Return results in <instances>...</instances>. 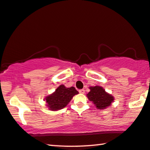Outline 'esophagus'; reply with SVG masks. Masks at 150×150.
<instances>
[{
	"label": "esophagus",
	"instance_id": "34e87169",
	"mask_svg": "<svg viewBox=\"0 0 150 150\" xmlns=\"http://www.w3.org/2000/svg\"><path fill=\"white\" fill-rule=\"evenodd\" d=\"M79 92L80 93L83 94L84 93H85V90H84V89H79Z\"/></svg>",
	"mask_w": 150,
	"mask_h": 150
}]
</instances>
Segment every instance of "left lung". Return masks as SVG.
<instances>
[{"mask_svg":"<svg viewBox=\"0 0 150 150\" xmlns=\"http://www.w3.org/2000/svg\"><path fill=\"white\" fill-rule=\"evenodd\" d=\"M90 91L87 94L88 99L95 104L99 109H105L110 106L114 100L111 95L105 92V89L100 86L90 87Z\"/></svg>","mask_w":150,"mask_h":150,"instance_id":"1","label":"left lung"}]
</instances>
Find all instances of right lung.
Wrapping results in <instances>:
<instances>
[{
  "mask_svg": "<svg viewBox=\"0 0 150 150\" xmlns=\"http://www.w3.org/2000/svg\"><path fill=\"white\" fill-rule=\"evenodd\" d=\"M79 93L75 87H66L61 85L53 93L49 95L45 98L47 107L51 111H57L65 108L69 103L75 95Z\"/></svg>",
  "mask_w": 150,
  "mask_h": 150,
  "instance_id": "add662e5",
  "label": "right lung"
}]
</instances>
